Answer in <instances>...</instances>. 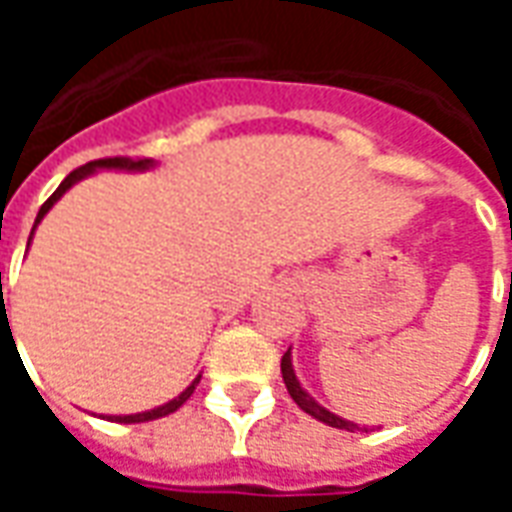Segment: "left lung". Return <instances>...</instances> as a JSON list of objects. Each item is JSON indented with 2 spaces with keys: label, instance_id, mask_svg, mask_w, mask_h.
I'll list each match as a JSON object with an SVG mask.
<instances>
[{
  "label": "left lung",
  "instance_id": "left-lung-1",
  "mask_svg": "<svg viewBox=\"0 0 512 512\" xmlns=\"http://www.w3.org/2000/svg\"><path fill=\"white\" fill-rule=\"evenodd\" d=\"M282 378H285V386H288L290 397L296 400V406L301 408V411H307L310 417L321 419V422H326V425H332V428H340V430H359V425L356 422H348V419L337 417V414H332L329 408H323L321 403H315V397H310L304 389H301L299 378H296V373H293V365H290V351L285 356H282Z\"/></svg>",
  "mask_w": 512,
  "mask_h": 512
}]
</instances>
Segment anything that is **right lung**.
Masks as SVG:
<instances>
[{
	"mask_svg": "<svg viewBox=\"0 0 512 512\" xmlns=\"http://www.w3.org/2000/svg\"><path fill=\"white\" fill-rule=\"evenodd\" d=\"M150 167H153V158H123V156H115V158H98V161H90V164H84V167L73 169L71 175H68V178H65L60 183V189L54 191L49 200L40 205L38 219H35V227H38L40 219H43V216H46V213L51 211V205L60 200L65 191L71 189L73 183H79V180L87 178V175H93L95 169H128V172H142V169H150ZM35 227H32V233H35ZM197 384H200V376L194 378V381H191V384L186 386V389H183V392H180L178 397H175V400H169V403H164V406L150 408V411H142V414H128V417H109V419H112V422H150V419L167 417V414H172V411H178V408L183 406L186 400H189L191 392H194V386H197Z\"/></svg>",
	"mask_w": 512,
	"mask_h": 512,
	"instance_id": "add662e5",
	"label": "right lung"
}]
</instances>
